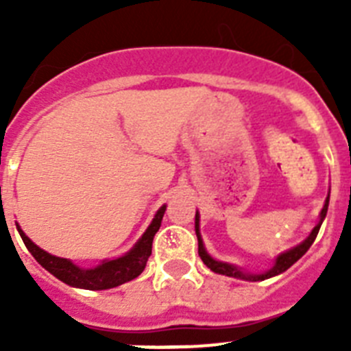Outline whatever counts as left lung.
<instances>
[{
  "instance_id": "obj_1",
  "label": "left lung",
  "mask_w": 351,
  "mask_h": 351,
  "mask_svg": "<svg viewBox=\"0 0 351 351\" xmlns=\"http://www.w3.org/2000/svg\"><path fill=\"white\" fill-rule=\"evenodd\" d=\"M328 198H330V195H327V198H325V204L320 210V218H318V223H316L315 228L309 232L308 237L304 239L300 244H297V246H293V247H290V250L280 253V255L276 256L274 263H272V267L267 269L265 272H258V274H256V272H247V271H244L243 267H237V265H234V263L221 262V260L213 258V256L207 253L206 246H204L202 235H200V213L197 210V214H195V234H197V239H198V255H200V258H202V262L206 263L207 267H209L213 272H216V274L228 276V278H237V280H244V281H263V280H269V278H274V276L281 274V272H285L287 269H290L291 265H293V263H295L297 260H299L300 256H302L304 253L309 250V247H311V244L315 243V239H316V235H318V230H320L322 223H324L325 216H327Z\"/></svg>"
}]
</instances>
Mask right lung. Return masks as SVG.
Returning a JSON list of instances; mask_svg holds the SVG:
<instances>
[{"mask_svg":"<svg viewBox=\"0 0 351 351\" xmlns=\"http://www.w3.org/2000/svg\"><path fill=\"white\" fill-rule=\"evenodd\" d=\"M165 209L167 206L163 204L156 210L153 221L149 223V226L145 228L142 237L138 239L135 246L128 253L112 260H101L100 265H96V267L91 269L79 267L71 260L51 255L45 250L38 247L24 234L23 228L19 226V223L17 230L21 234V237H23L27 251L35 256L36 262L45 271L56 276L60 281H63V283L70 285L73 288H82V290H108V288H116L123 283H128V281L135 280L137 276L142 274V271L145 269V263H147V258L151 256L154 234L160 230Z\"/></svg>","mask_w":351,"mask_h":351,"instance_id":"1","label":"right lung"}]
</instances>
